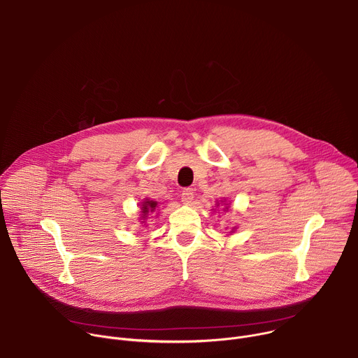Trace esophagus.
<instances>
[{"label":"esophagus","mask_w":358,"mask_h":358,"mask_svg":"<svg viewBox=\"0 0 358 358\" xmlns=\"http://www.w3.org/2000/svg\"><path fill=\"white\" fill-rule=\"evenodd\" d=\"M192 199H194V192H192V189H191V188H185V189L182 191V194H181V201H182V203H185V206H189V203L192 202Z\"/></svg>","instance_id":"34e87169"}]
</instances>
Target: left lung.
<instances>
[{"instance_id": "8db88e82", "label": "left lung", "mask_w": 358, "mask_h": 358, "mask_svg": "<svg viewBox=\"0 0 358 358\" xmlns=\"http://www.w3.org/2000/svg\"><path fill=\"white\" fill-rule=\"evenodd\" d=\"M220 203H221V207H222V206L225 207V208H224V211H227V213H228V210H229V203H227V199H224V201H222V199H221V201H217L215 206H217V207H220ZM235 231H236V225L231 228V231H229V234H228V235H232Z\"/></svg>"}]
</instances>
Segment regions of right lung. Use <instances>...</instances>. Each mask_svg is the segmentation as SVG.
I'll list each match as a JSON object with an SVG mask.
<instances>
[{
	"label": "right lung",
	"instance_id": "right-lung-1",
	"mask_svg": "<svg viewBox=\"0 0 358 358\" xmlns=\"http://www.w3.org/2000/svg\"><path fill=\"white\" fill-rule=\"evenodd\" d=\"M159 207V202L155 201V199H150V198H144L141 202H140V222L147 227V220H148V215L155 214L156 210ZM159 215V214H157Z\"/></svg>",
	"mask_w": 358,
	"mask_h": 358
}]
</instances>
